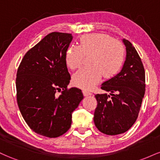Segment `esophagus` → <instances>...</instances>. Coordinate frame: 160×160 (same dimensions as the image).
Returning a JSON list of instances; mask_svg holds the SVG:
<instances>
[{
    "instance_id": "1",
    "label": "esophagus",
    "mask_w": 160,
    "mask_h": 160,
    "mask_svg": "<svg viewBox=\"0 0 160 160\" xmlns=\"http://www.w3.org/2000/svg\"><path fill=\"white\" fill-rule=\"evenodd\" d=\"M82 93H83L84 96H89V95H92V93L86 90V89H82Z\"/></svg>"
}]
</instances>
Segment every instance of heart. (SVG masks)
Listing matches in <instances>:
<instances>
[{"instance_id":"obj_1","label":"heart","mask_w":160,"mask_h":160,"mask_svg":"<svg viewBox=\"0 0 160 160\" xmlns=\"http://www.w3.org/2000/svg\"><path fill=\"white\" fill-rule=\"evenodd\" d=\"M91 55L90 67L82 68L73 76V83L78 87L90 89L102 78H110L120 71L124 61L125 49L119 40L104 34H89L82 36L78 46H71L65 53L69 68H78L84 56Z\"/></svg>"}]
</instances>
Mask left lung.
<instances>
[{
  "label": "left lung",
  "instance_id": "1",
  "mask_svg": "<svg viewBox=\"0 0 160 160\" xmlns=\"http://www.w3.org/2000/svg\"><path fill=\"white\" fill-rule=\"evenodd\" d=\"M126 56L122 69L104 81L101 88L110 95H95L94 122L102 133L126 132L136 121L145 92V71L140 56L129 41L122 39Z\"/></svg>",
  "mask_w": 160,
  "mask_h": 160
}]
</instances>
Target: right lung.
Here are the masks:
<instances>
[{
	"label": "right lung",
	"instance_id": "1",
	"mask_svg": "<svg viewBox=\"0 0 160 160\" xmlns=\"http://www.w3.org/2000/svg\"><path fill=\"white\" fill-rule=\"evenodd\" d=\"M72 39L71 34L50 33L28 51L18 68L19 111L29 127L43 136L65 134L71 127L73 111L83 98L80 89L67 88L71 76L65 53Z\"/></svg>",
	"mask_w": 160,
	"mask_h": 160
}]
</instances>
